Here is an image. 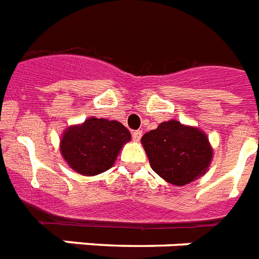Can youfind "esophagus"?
Returning a JSON list of instances; mask_svg holds the SVG:
<instances>
[{
  "label": "esophagus",
  "mask_w": 259,
  "mask_h": 259,
  "mask_svg": "<svg viewBox=\"0 0 259 259\" xmlns=\"http://www.w3.org/2000/svg\"><path fill=\"white\" fill-rule=\"evenodd\" d=\"M142 135H143V132L140 131V130H138V131H134L132 132V139L135 140V142H139V140L142 139Z\"/></svg>",
  "instance_id": "esophagus-1"
}]
</instances>
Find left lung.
Masks as SVG:
<instances>
[{
    "label": "left lung",
    "instance_id": "1",
    "mask_svg": "<svg viewBox=\"0 0 259 259\" xmlns=\"http://www.w3.org/2000/svg\"><path fill=\"white\" fill-rule=\"evenodd\" d=\"M151 168L174 186H186L206 174L212 147L202 130L178 120L163 121L142 138Z\"/></svg>",
    "mask_w": 259,
    "mask_h": 259
}]
</instances>
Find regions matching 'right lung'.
I'll list each match as a JSON object with an SVG mask.
<instances>
[{
    "mask_svg": "<svg viewBox=\"0 0 259 259\" xmlns=\"http://www.w3.org/2000/svg\"><path fill=\"white\" fill-rule=\"evenodd\" d=\"M131 132L116 120L88 117L64 131L60 152L64 160L77 174L94 177L113 165Z\"/></svg>",
    "mask_w": 259,
    "mask_h": 259,
    "instance_id": "obj_1",
    "label": "right lung"
}]
</instances>
